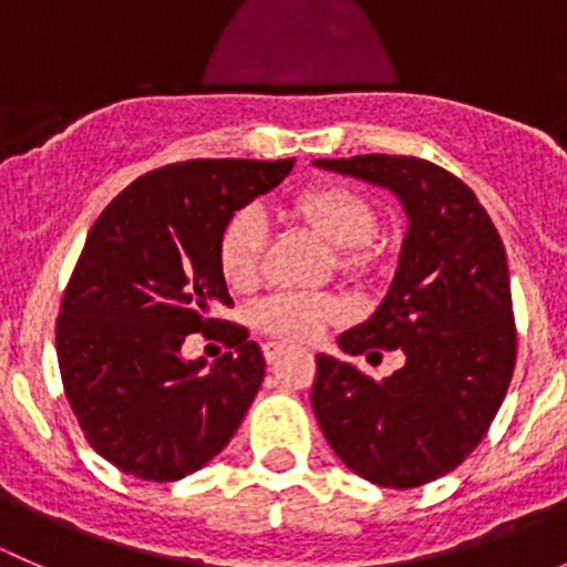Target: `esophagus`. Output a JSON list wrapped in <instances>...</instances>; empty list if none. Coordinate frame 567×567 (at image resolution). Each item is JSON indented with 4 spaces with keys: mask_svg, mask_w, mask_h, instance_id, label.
<instances>
[{
    "mask_svg": "<svg viewBox=\"0 0 567 567\" xmlns=\"http://www.w3.org/2000/svg\"><path fill=\"white\" fill-rule=\"evenodd\" d=\"M285 351H288L285 342H266V346H262V357H266V362H274V359L282 357Z\"/></svg>",
    "mask_w": 567,
    "mask_h": 567,
    "instance_id": "1",
    "label": "esophagus"
}]
</instances>
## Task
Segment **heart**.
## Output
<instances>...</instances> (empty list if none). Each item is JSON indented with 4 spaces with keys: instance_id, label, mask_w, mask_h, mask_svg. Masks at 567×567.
Here are the masks:
<instances>
[{
    "instance_id": "obj_1",
    "label": "heart",
    "mask_w": 567,
    "mask_h": 567,
    "mask_svg": "<svg viewBox=\"0 0 567 567\" xmlns=\"http://www.w3.org/2000/svg\"><path fill=\"white\" fill-rule=\"evenodd\" d=\"M290 216L316 230L337 249V268L359 274L368 268V244L379 233L373 199L346 183H318L296 194ZM266 216L257 208L236 210L219 236V271L233 290L255 288L266 251ZM342 316V305L329 293H274L255 307V323L266 334L288 342L316 340L320 331Z\"/></svg>"
}]
</instances>
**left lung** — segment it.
I'll list each match as a JSON object with an SVG mask.
<instances>
[{"mask_svg":"<svg viewBox=\"0 0 567 567\" xmlns=\"http://www.w3.org/2000/svg\"><path fill=\"white\" fill-rule=\"evenodd\" d=\"M316 167L390 188L409 227L379 310L337 337L351 357L381 348L403 351L405 364L373 381L318 353L312 409L353 474L416 488L477 447L511 386L516 323L505 247L472 188L425 158L368 153Z\"/></svg>","mask_w":567,"mask_h":567,"instance_id":"obj_1","label":"left lung"}]
</instances>
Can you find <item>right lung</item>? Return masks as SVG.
<instances>
[{
  "mask_svg": "<svg viewBox=\"0 0 567 567\" xmlns=\"http://www.w3.org/2000/svg\"><path fill=\"white\" fill-rule=\"evenodd\" d=\"M290 169L293 158L167 164L125 186L87 233L56 318V359L84 439L120 472L173 483L241 425L266 359L244 326L214 318L233 305L216 249L227 219ZM194 330L234 351L208 371L188 363L179 346Z\"/></svg>",
  "mask_w": 567,
  "mask_h": 567,
  "instance_id": "add662e5",
  "label": "right lung"
}]
</instances>
